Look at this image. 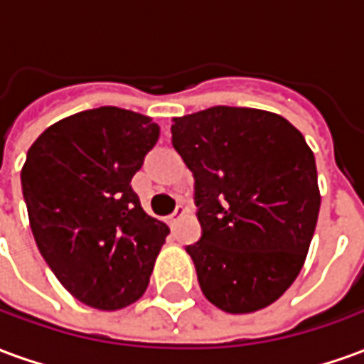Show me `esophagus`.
Listing matches in <instances>:
<instances>
[{"instance_id":"esophagus-1","label":"esophagus","mask_w":364,"mask_h":364,"mask_svg":"<svg viewBox=\"0 0 364 364\" xmlns=\"http://www.w3.org/2000/svg\"><path fill=\"white\" fill-rule=\"evenodd\" d=\"M183 214H185V206H183V205H177V206H175L173 214L169 216V224H171V226H175V222L179 220V218H181Z\"/></svg>"}]
</instances>
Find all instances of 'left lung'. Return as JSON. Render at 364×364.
<instances>
[{
	"label": "left lung",
	"instance_id": "1",
	"mask_svg": "<svg viewBox=\"0 0 364 364\" xmlns=\"http://www.w3.org/2000/svg\"><path fill=\"white\" fill-rule=\"evenodd\" d=\"M171 142L195 177L203 234L187 253L203 294L228 314L273 304L304 265L320 213L304 136L281 114L218 105L173 119Z\"/></svg>",
	"mask_w": 364,
	"mask_h": 364
}]
</instances>
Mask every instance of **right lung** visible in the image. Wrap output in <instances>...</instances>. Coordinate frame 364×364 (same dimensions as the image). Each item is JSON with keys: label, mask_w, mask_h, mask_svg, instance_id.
<instances>
[{"label": "right lung", "mask_w": 364, "mask_h": 364, "mask_svg": "<svg viewBox=\"0 0 364 364\" xmlns=\"http://www.w3.org/2000/svg\"><path fill=\"white\" fill-rule=\"evenodd\" d=\"M158 138L150 117L99 107L58 120L27 151L21 185L38 252L97 310L142 296L169 234L130 185Z\"/></svg>", "instance_id": "right-lung-1"}]
</instances>
